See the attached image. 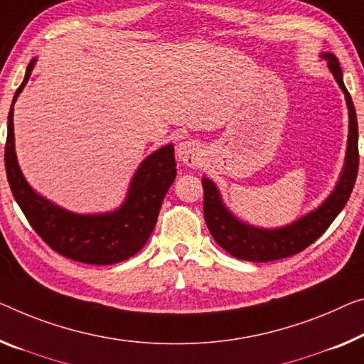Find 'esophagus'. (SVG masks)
I'll return each instance as SVG.
<instances>
[{"label": "esophagus", "instance_id": "1", "mask_svg": "<svg viewBox=\"0 0 364 364\" xmlns=\"http://www.w3.org/2000/svg\"><path fill=\"white\" fill-rule=\"evenodd\" d=\"M201 156H203V149H201L200 143L193 141V139H187L182 141L177 146V158L181 163L188 167H195L201 163Z\"/></svg>", "mask_w": 364, "mask_h": 364}]
</instances>
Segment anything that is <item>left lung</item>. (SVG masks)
<instances>
[{
    "label": "left lung",
    "mask_w": 364,
    "mask_h": 364,
    "mask_svg": "<svg viewBox=\"0 0 364 364\" xmlns=\"http://www.w3.org/2000/svg\"><path fill=\"white\" fill-rule=\"evenodd\" d=\"M322 58L327 60L328 68H331L338 86L345 92L346 105H348L350 133L342 177H340L331 197L323 201L316 211L294 221L293 225L279 229H259L244 225L242 221H239L237 218L229 213L226 206L223 205L215 183L208 177L201 178L205 195L203 215L206 226H208L211 236L216 242L236 259L247 262H272L299 254L301 250L309 247L316 239L327 231V228L332 225V221L343 210L351 195V190L355 187L358 164H360L355 105L343 85L338 58L332 53H323Z\"/></svg>",
    "instance_id": "obj_1"
}]
</instances>
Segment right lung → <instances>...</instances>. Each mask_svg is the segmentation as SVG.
Wrapping results in <instances>:
<instances>
[{
    "instance_id": "1",
    "label": "right lung",
    "mask_w": 364,
    "mask_h": 364,
    "mask_svg": "<svg viewBox=\"0 0 364 364\" xmlns=\"http://www.w3.org/2000/svg\"><path fill=\"white\" fill-rule=\"evenodd\" d=\"M36 60L26 70L14 100L24 89ZM8 182L22 213L38 236L60 255L91 265H112L135 255L146 244L158 221L167 190L176 178L174 146L167 144L146 158L133 177L125 203L107 215H76L42 198L29 187L14 151L13 107L8 115L4 146Z\"/></svg>"
}]
</instances>
